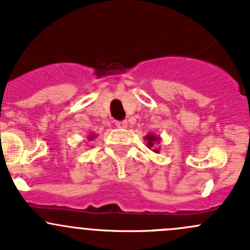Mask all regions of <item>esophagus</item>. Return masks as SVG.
<instances>
[{
  "label": "esophagus",
  "mask_w": 250,
  "mask_h": 250,
  "mask_svg": "<svg viewBox=\"0 0 250 250\" xmlns=\"http://www.w3.org/2000/svg\"><path fill=\"white\" fill-rule=\"evenodd\" d=\"M115 125H117L118 128H126V127H127V123H126V122H117V123H115Z\"/></svg>",
  "instance_id": "obj_1"
}]
</instances>
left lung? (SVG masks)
<instances>
[{"label":"left lung","instance_id":"left-lung-1","mask_svg":"<svg viewBox=\"0 0 250 250\" xmlns=\"http://www.w3.org/2000/svg\"><path fill=\"white\" fill-rule=\"evenodd\" d=\"M144 141L146 142V146H148L150 150H153L154 153L158 154L160 151V146H159V143H160L161 138L159 136L153 135V133H148V135L144 137Z\"/></svg>","mask_w":250,"mask_h":250}]
</instances>
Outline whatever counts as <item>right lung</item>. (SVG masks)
Returning <instances> with one entry per match:
<instances>
[{
  "label": "right lung",
  "instance_id": "1",
  "mask_svg": "<svg viewBox=\"0 0 250 250\" xmlns=\"http://www.w3.org/2000/svg\"><path fill=\"white\" fill-rule=\"evenodd\" d=\"M95 137H96V135H95V133H90V135L87 136V141H92Z\"/></svg>",
  "mask_w": 250,
  "mask_h": 250
}]
</instances>
